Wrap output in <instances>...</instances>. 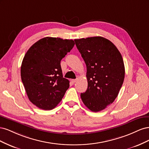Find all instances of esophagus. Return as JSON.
Returning <instances> with one entry per match:
<instances>
[{"instance_id":"obj_1","label":"esophagus","mask_w":149,"mask_h":149,"mask_svg":"<svg viewBox=\"0 0 149 149\" xmlns=\"http://www.w3.org/2000/svg\"><path fill=\"white\" fill-rule=\"evenodd\" d=\"M71 81H72V83H76V81H77V79H72Z\"/></svg>"}]
</instances>
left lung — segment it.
I'll list each match as a JSON object with an SVG mask.
<instances>
[{
	"label": "left lung",
	"instance_id": "obj_1",
	"mask_svg": "<svg viewBox=\"0 0 149 149\" xmlns=\"http://www.w3.org/2000/svg\"><path fill=\"white\" fill-rule=\"evenodd\" d=\"M86 65L88 89L81 97L89 110L99 112L113 102L123 84L125 68L118 49L102 37L75 39Z\"/></svg>",
	"mask_w": 149,
	"mask_h": 149
}]
</instances>
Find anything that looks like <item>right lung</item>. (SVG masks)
Instances as JSON below:
<instances>
[{
    "mask_svg": "<svg viewBox=\"0 0 149 149\" xmlns=\"http://www.w3.org/2000/svg\"><path fill=\"white\" fill-rule=\"evenodd\" d=\"M72 40L45 37L26 52L21 78L29 100L43 110H52L63 97L70 81L63 77L60 62L73 48Z\"/></svg>",
    "mask_w": 149,
    "mask_h": 149,
    "instance_id": "right-lung-1",
    "label": "right lung"
}]
</instances>
